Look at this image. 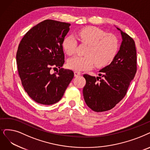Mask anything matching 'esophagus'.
<instances>
[{
  "label": "esophagus",
  "instance_id": "34e87169",
  "mask_svg": "<svg viewBox=\"0 0 150 150\" xmlns=\"http://www.w3.org/2000/svg\"><path fill=\"white\" fill-rule=\"evenodd\" d=\"M81 75V73H80V72H78V71L74 72V76L75 77H78V76H80Z\"/></svg>",
  "mask_w": 150,
  "mask_h": 150
}]
</instances>
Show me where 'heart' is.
Wrapping results in <instances>:
<instances>
[{"label": "heart", "mask_w": 150, "mask_h": 150, "mask_svg": "<svg viewBox=\"0 0 150 150\" xmlns=\"http://www.w3.org/2000/svg\"><path fill=\"white\" fill-rule=\"evenodd\" d=\"M77 38L82 44L87 45L84 57L76 56L68 61V68L82 71L92 68L94 64L101 68L108 65L115 58L119 50V40L113 34H107L97 27L87 26L77 32ZM68 55L75 53L77 41L73 36L66 38L63 42Z\"/></svg>", "instance_id": "heart-1"}]
</instances>
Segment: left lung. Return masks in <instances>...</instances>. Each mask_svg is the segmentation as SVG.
<instances>
[{"label":"left lung","mask_w":150,"mask_h":150,"mask_svg":"<svg viewBox=\"0 0 150 150\" xmlns=\"http://www.w3.org/2000/svg\"><path fill=\"white\" fill-rule=\"evenodd\" d=\"M117 29L121 32L122 41L112 62L100 71L99 77L83 74L86 81L83 88V98L95 112L113 108L126 95L137 72L135 42L127 34Z\"/></svg>","instance_id":"left-lung-1"}]
</instances>
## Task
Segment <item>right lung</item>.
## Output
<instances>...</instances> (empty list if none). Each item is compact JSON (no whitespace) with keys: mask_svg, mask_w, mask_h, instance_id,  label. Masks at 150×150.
I'll use <instances>...</instances> for the list:
<instances>
[{"mask_svg":"<svg viewBox=\"0 0 150 150\" xmlns=\"http://www.w3.org/2000/svg\"><path fill=\"white\" fill-rule=\"evenodd\" d=\"M70 24L46 20L33 27L21 39L16 52L18 71L28 95L38 103L50 105L61 100L74 77L64 63L63 42ZM53 68H59L52 74Z\"/></svg>","mask_w":150,"mask_h":150,"instance_id":"obj_1","label":"right lung"}]
</instances>
